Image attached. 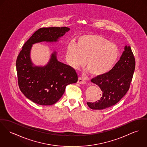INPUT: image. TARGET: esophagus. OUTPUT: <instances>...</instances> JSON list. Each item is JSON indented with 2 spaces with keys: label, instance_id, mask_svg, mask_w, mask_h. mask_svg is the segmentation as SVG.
<instances>
[{
  "label": "esophagus",
  "instance_id": "34e87169",
  "mask_svg": "<svg viewBox=\"0 0 147 147\" xmlns=\"http://www.w3.org/2000/svg\"><path fill=\"white\" fill-rule=\"evenodd\" d=\"M77 83H79V84H85V83H86V81L84 80V79H83V78L79 77L78 79Z\"/></svg>",
  "mask_w": 147,
  "mask_h": 147
}]
</instances>
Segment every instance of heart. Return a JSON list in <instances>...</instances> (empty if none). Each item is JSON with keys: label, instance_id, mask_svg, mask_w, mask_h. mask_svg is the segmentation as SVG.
<instances>
[{"label": "heart", "instance_id": "heart-1", "mask_svg": "<svg viewBox=\"0 0 147 147\" xmlns=\"http://www.w3.org/2000/svg\"><path fill=\"white\" fill-rule=\"evenodd\" d=\"M119 57V50L115 44L96 34L80 36L77 44L68 45L66 58L69 65L78 69L84 64L86 71L94 76H100L108 72Z\"/></svg>", "mask_w": 147, "mask_h": 147}]
</instances>
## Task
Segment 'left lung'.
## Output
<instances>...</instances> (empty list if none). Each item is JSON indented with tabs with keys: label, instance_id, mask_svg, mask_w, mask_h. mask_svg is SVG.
Masks as SVG:
<instances>
[{
	"label": "left lung",
	"instance_id": "8db88e82",
	"mask_svg": "<svg viewBox=\"0 0 147 147\" xmlns=\"http://www.w3.org/2000/svg\"><path fill=\"white\" fill-rule=\"evenodd\" d=\"M135 66L131 47L125 45L120 60L111 70L91 79L92 83L100 88L101 97L95 102H87L88 107L93 110H104L116 104L129 89Z\"/></svg>",
	"mask_w": 147,
	"mask_h": 147
}]
</instances>
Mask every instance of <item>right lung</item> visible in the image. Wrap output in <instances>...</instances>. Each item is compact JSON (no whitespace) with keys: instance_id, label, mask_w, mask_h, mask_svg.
Wrapping results in <instances>:
<instances>
[{"instance_id":"right-lung-1","label":"right lung","mask_w":147,"mask_h":147,"mask_svg":"<svg viewBox=\"0 0 147 147\" xmlns=\"http://www.w3.org/2000/svg\"><path fill=\"white\" fill-rule=\"evenodd\" d=\"M69 30L66 27L38 29L23 46L17 57L16 68L19 87L23 94L34 103L52 105L62 97L67 85L78 81L76 70L58 61L56 51H53L44 66L35 65L31 58L34 44L57 42Z\"/></svg>"}]
</instances>
